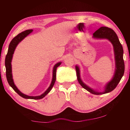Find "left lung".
<instances>
[{
	"label": "left lung",
	"mask_w": 130,
	"mask_h": 130,
	"mask_svg": "<svg viewBox=\"0 0 130 130\" xmlns=\"http://www.w3.org/2000/svg\"><path fill=\"white\" fill-rule=\"evenodd\" d=\"M93 35V37L96 38L108 39L112 43L113 46L114 52H115L116 70L112 80L109 81L106 85L105 87V91L104 92H99L90 88L89 87L87 86L85 84L83 83L80 78V70H79L77 66L76 67V70L78 81L83 88L87 90L88 91L91 92L92 94H102L112 91L117 87L118 84L120 82L121 78H122L123 74H124V60H123V49L122 44L120 43L119 40L117 35L111 28L107 27H101L98 30H96Z\"/></svg>",
	"instance_id": "obj_1"
}]
</instances>
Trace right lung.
Wrapping results in <instances>:
<instances>
[{"label": "right lung", "instance_id": "add662e5", "mask_svg": "<svg viewBox=\"0 0 130 130\" xmlns=\"http://www.w3.org/2000/svg\"><path fill=\"white\" fill-rule=\"evenodd\" d=\"M32 31V30H27L26 31L21 32L19 34H18L17 36H15L14 38L12 39L10 43L9 47H8V50L7 54L5 58V66H6V77H7V80L8 84L10 85V87H12V88L14 90V91L17 92V93L21 96L22 98L25 99H34V100H38L41 99L43 98L46 94L49 93L50 91V90L53 87V85L55 83L56 79V70L57 68L61 65V62H58L56 63L54 65L53 68V79L51 84H50V87L48 88V89L43 94L41 95L38 96H29L26 94H23L19 91L18 89L17 88V87L15 86L14 84V81L12 79V70H11V60L12 58V56L14 54V52L15 51V48H16L17 46L18 45L20 42L23 39L25 38L26 36H27L28 34L31 33Z\"/></svg>", "mask_w": 130, "mask_h": 130}]
</instances>
